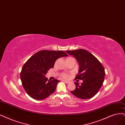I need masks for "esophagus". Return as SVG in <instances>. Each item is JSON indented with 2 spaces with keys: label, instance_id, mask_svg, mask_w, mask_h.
Returning <instances> with one entry per match:
<instances>
[{
  "label": "esophagus",
  "instance_id": "esophagus-1",
  "mask_svg": "<svg viewBox=\"0 0 125 125\" xmlns=\"http://www.w3.org/2000/svg\"><path fill=\"white\" fill-rule=\"evenodd\" d=\"M63 81L64 82H65L66 83H67V84H68L69 83H70V82L68 81H66V80H63Z\"/></svg>",
  "mask_w": 125,
  "mask_h": 125
}]
</instances>
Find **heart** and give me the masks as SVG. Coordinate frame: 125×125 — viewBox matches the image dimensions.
I'll list each match as a JSON object with an SVG mask.
<instances>
[{
	"label": "heart",
	"mask_w": 125,
	"mask_h": 125,
	"mask_svg": "<svg viewBox=\"0 0 125 125\" xmlns=\"http://www.w3.org/2000/svg\"><path fill=\"white\" fill-rule=\"evenodd\" d=\"M62 77L64 78L67 79V78H68L69 77V75L68 74H67V73H63V74L62 75Z\"/></svg>",
	"instance_id": "1"
}]
</instances>
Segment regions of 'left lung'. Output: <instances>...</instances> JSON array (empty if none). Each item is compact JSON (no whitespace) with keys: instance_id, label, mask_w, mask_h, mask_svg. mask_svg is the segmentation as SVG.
<instances>
[{"instance_id":"left-lung-1","label":"left lung","mask_w":125,"mask_h":125,"mask_svg":"<svg viewBox=\"0 0 125 125\" xmlns=\"http://www.w3.org/2000/svg\"><path fill=\"white\" fill-rule=\"evenodd\" d=\"M66 52L74 57L79 64L78 74L75 79L82 80L81 84L75 82L76 89L72 94L83 99H90L98 93L104 81V67L94 55L84 49L68 50Z\"/></svg>"}]
</instances>
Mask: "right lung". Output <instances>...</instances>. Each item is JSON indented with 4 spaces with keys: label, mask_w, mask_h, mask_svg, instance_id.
Masks as SVG:
<instances>
[{
    "label": "right lung",
    "mask_w": 125,
    "mask_h": 125,
    "mask_svg": "<svg viewBox=\"0 0 125 125\" xmlns=\"http://www.w3.org/2000/svg\"><path fill=\"white\" fill-rule=\"evenodd\" d=\"M68 55L63 51L41 50L30 57L23 65L21 73L22 85L31 98L43 100L52 94L56 89L57 79L49 80L45 77L54 66L57 59Z\"/></svg>",
    "instance_id": "right-lung-1"
}]
</instances>
